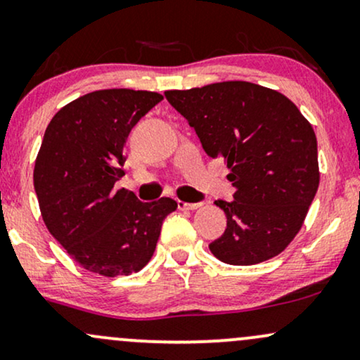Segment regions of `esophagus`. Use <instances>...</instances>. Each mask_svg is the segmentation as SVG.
I'll use <instances>...</instances> for the list:
<instances>
[{"mask_svg": "<svg viewBox=\"0 0 360 360\" xmlns=\"http://www.w3.org/2000/svg\"><path fill=\"white\" fill-rule=\"evenodd\" d=\"M202 204H188V202H180L179 200V209H185V210H195L200 207Z\"/></svg>", "mask_w": 360, "mask_h": 360, "instance_id": "1", "label": "esophagus"}]
</instances>
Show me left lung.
Here are the masks:
<instances>
[{
  "instance_id": "8db88e82",
  "label": "left lung",
  "mask_w": 360,
  "mask_h": 360,
  "mask_svg": "<svg viewBox=\"0 0 360 360\" xmlns=\"http://www.w3.org/2000/svg\"><path fill=\"white\" fill-rule=\"evenodd\" d=\"M165 97L195 129L210 158H224L234 200H215L227 217L209 244L219 261L263 263L302 229L319 190L316 136L286 96L244 80L209 84Z\"/></svg>"
}]
</instances>
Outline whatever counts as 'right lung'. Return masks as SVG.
Wrapping results in <instances>:
<instances>
[{
	"label": "right lung",
	"instance_id": "right-lung-1",
	"mask_svg": "<svg viewBox=\"0 0 360 360\" xmlns=\"http://www.w3.org/2000/svg\"><path fill=\"white\" fill-rule=\"evenodd\" d=\"M163 99L133 89H104L72 101L52 117L35 160L33 185L46 229L75 263L101 276L148 264L176 202H141L114 188L124 175L126 138Z\"/></svg>",
	"mask_w": 360,
	"mask_h": 360
}]
</instances>
